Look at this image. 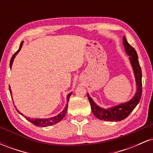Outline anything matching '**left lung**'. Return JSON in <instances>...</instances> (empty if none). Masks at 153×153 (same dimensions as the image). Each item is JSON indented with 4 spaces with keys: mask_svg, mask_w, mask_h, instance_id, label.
<instances>
[{
    "mask_svg": "<svg viewBox=\"0 0 153 153\" xmlns=\"http://www.w3.org/2000/svg\"><path fill=\"white\" fill-rule=\"evenodd\" d=\"M123 45L124 46V50L128 55L129 56V59L133 71H134L135 80L137 83V92L134 97L128 102L121 103L117 106L112 107V108H104L98 106L94 103L93 99H91L88 94H87L88 99L90 102L91 109L93 114L96 116L99 119L101 120L107 121V122H119L126 119L130 114V113L134 110L140 102L143 92V84H142V71L140 68V63L138 60V56L136 50L128 43L125 36H123Z\"/></svg>",
    "mask_w": 153,
    "mask_h": 153,
    "instance_id": "left-lung-1",
    "label": "left lung"
}]
</instances>
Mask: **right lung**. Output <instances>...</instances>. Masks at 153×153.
<instances>
[{"mask_svg": "<svg viewBox=\"0 0 153 153\" xmlns=\"http://www.w3.org/2000/svg\"><path fill=\"white\" fill-rule=\"evenodd\" d=\"M23 42H21V45H20V47H19V49L16 52H15L14 54H13V55L12 56L11 59H10V68H11V66H12V64H13V59H14L16 55L17 54H18V52L20 51L21 48H22V45H23ZM9 91H10V95H11V90H10V88L9 87ZM72 95V93H70L67 96V101H68H68H69L70 99V97H71V96ZM68 103H67L66 106L65 107V108L63 109L62 111H61L60 113L57 116H55V117H51V118H48V119H31V118H29V117H26L25 116H24L22 114V113H21L20 111H19V110H17V108H16V109L17 110V111L19 112L20 114H22L23 117H24L26 118V120H28L29 122H30L31 123H32L35 126H36V127H48V126H51V125H53V124H57V123H58L60 122L62 119L64 118L65 116V114L67 112V110H68Z\"/></svg>", "mask_w": 153, "mask_h": 153, "instance_id": "right-lung-1", "label": "right lung"}]
</instances>
